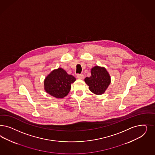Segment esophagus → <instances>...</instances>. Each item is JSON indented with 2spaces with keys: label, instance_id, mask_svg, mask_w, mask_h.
Listing matches in <instances>:
<instances>
[{
  "label": "esophagus",
  "instance_id": "1",
  "mask_svg": "<svg viewBox=\"0 0 155 155\" xmlns=\"http://www.w3.org/2000/svg\"><path fill=\"white\" fill-rule=\"evenodd\" d=\"M76 77H77L78 79H83L84 78V75H83V74H78V75H76Z\"/></svg>",
  "mask_w": 155,
  "mask_h": 155
}]
</instances>
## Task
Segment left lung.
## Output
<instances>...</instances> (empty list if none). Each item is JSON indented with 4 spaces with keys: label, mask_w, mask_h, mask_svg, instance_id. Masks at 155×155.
<instances>
[{
    "label": "left lung",
    "mask_w": 155,
    "mask_h": 155,
    "mask_svg": "<svg viewBox=\"0 0 155 155\" xmlns=\"http://www.w3.org/2000/svg\"><path fill=\"white\" fill-rule=\"evenodd\" d=\"M90 77L85 78V82L90 91L96 95H101L110 83V78L104 68L95 66L91 70Z\"/></svg>",
    "instance_id": "8db88e82"
}]
</instances>
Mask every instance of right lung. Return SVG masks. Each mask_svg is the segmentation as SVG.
I'll use <instances>...</instances> for the list:
<instances>
[{
	"instance_id": "right-lung-1",
	"label": "right lung",
	"mask_w": 155,
	"mask_h": 155,
	"mask_svg": "<svg viewBox=\"0 0 155 155\" xmlns=\"http://www.w3.org/2000/svg\"><path fill=\"white\" fill-rule=\"evenodd\" d=\"M76 80L72 75L59 68L54 70L45 80V89L50 95L56 98H63L67 96L71 90V84Z\"/></svg>"
}]
</instances>
